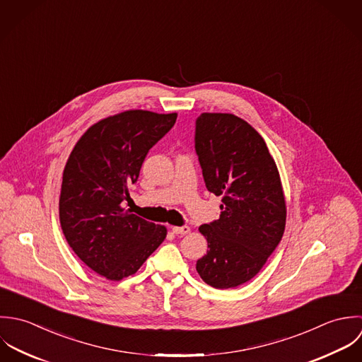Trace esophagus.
<instances>
[{
  "instance_id": "esophagus-1",
  "label": "esophagus",
  "mask_w": 362,
  "mask_h": 362,
  "mask_svg": "<svg viewBox=\"0 0 362 362\" xmlns=\"http://www.w3.org/2000/svg\"><path fill=\"white\" fill-rule=\"evenodd\" d=\"M172 230H173V233H176V235H186V233H189L190 232V228L187 226V225H183V226H173L172 228Z\"/></svg>"
}]
</instances>
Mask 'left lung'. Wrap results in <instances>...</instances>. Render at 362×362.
<instances>
[{"mask_svg": "<svg viewBox=\"0 0 362 362\" xmlns=\"http://www.w3.org/2000/svg\"><path fill=\"white\" fill-rule=\"evenodd\" d=\"M194 148L209 192L222 197L221 216L199 229L209 242L196 270L214 288L252 280L280 243L286 200L277 165L262 136L229 113H202Z\"/></svg>", "mask_w": 362, "mask_h": 362, "instance_id": "8db88e82", "label": "left lung"}]
</instances>
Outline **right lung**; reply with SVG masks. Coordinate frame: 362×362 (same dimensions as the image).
<instances>
[{
    "label": "right lung",
    "instance_id": "add662e5",
    "mask_svg": "<svg viewBox=\"0 0 362 362\" xmlns=\"http://www.w3.org/2000/svg\"><path fill=\"white\" fill-rule=\"evenodd\" d=\"M177 115L127 110L89 127L66 163L60 223L75 255L112 281L134 274L166 236V228L124 207L148 151Z\"/></svg>",
    "mask_w": 362,
    "mask_h": 362
}]
</instances>
